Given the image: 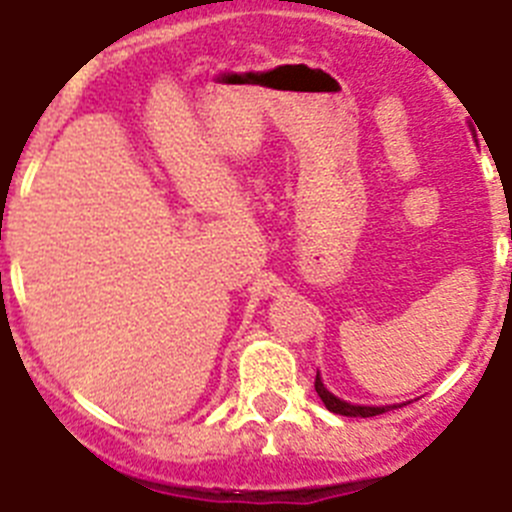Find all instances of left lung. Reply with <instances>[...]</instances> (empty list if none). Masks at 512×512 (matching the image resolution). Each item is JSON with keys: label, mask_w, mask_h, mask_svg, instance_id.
I'll list each match as a JSON object with an SVG mask.
<instances>
[{"label": "left lung", "mask_w": 512, "mask_h": 512, "mask_svg": "<svg viewBox=\"0 0 512 512\" xmlns=\"http://www.w3.org/2000/svg\"><path fill=\"white\" fill-rule=\"evenodd\" d=\"M315 392H318V397L323 400V405L330 410V413L346 415V418H372V415L390 413V410L402 408V405H405V402H400V405H354V402H346L325 387L320 372L318 377H315Z\"/></svg>", "instance_id": "8db88e82"}]
</instances>
